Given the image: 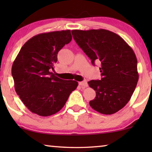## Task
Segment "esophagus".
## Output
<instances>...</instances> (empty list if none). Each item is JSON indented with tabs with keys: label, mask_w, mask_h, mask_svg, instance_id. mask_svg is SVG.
<instances>
[{
	"label": "esophagus",
	"mask_w": 152,
	"mask_h": 152,
	"mask_svg": "<svg viewBox=\"0 0 152 152\" xmlns=\"http://www.w3.org/2000/svg\"><path fill=\"white\" fill-rule=\"evenodd\" d=\"M79 84H80V86H81L82 87V88H85V87L88 86V83H87V81L86 80H84V81L80 82H79Z\"/></svg>",
	"instance_id": "esophagus-1"
}]
</instances>
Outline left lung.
Masks as SVG:
<instances>
[{
    "mask_svg": "<svg viewBox=\"0 0 152 152\" xmlns=\"http://www.w3.org/2000/svg\"><path fill=\"white\" fill-rule=\"evenodd\" d=\"M72 33L92 64L94 66L95 61L101 64V80L88 82L96 91L90 106L104 115L119 111L129 101L137 84L134 51L122 37L109 30H72Z\"/></svg>",
    "mask_w": 152,
    "mask_h": 152,
    "instance_id": "left-lung-1",
    "label": "left lung"
}]
</instances>
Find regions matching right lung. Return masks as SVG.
<instances>
[{"label":"right lung","instance_id":"add662e5","mask_svg":"<svg viewBox=\"0 0 152 152\" xmlns=\"http://www.w3.org/2000/svg\"><path fill=\"white\" fill-rule=\"evenodd\" d=\"M72 38L70 30L40 33L28 40L15 58L11 70L15 91L33 113L48 117L58 113L78 86L76 81L51 72L59 51Z\"/></svg>","mask_w":152,"mask_h":152}]
</instances>
